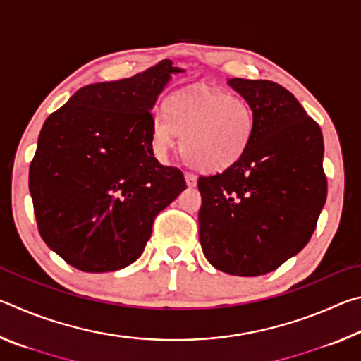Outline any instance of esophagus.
Masks as SVG:
<instances>
[{
  "label": "esophagus",
  "mask_w": 361,
  "mask_h": 361,
  "mask_svg": "<svg viewBox=\"0 0 361 361\" xmlns=\"http://www.w3.org/2000/svg\"><path fill=\"white\" fill-rule=\"evenodd\" d=\"M185 178H186V185H188L189 188H194L195 185H197V176H195L194 173L186 172V173H185Z\"/></svg>",
  "instance_id": "1"
}]
</instances>
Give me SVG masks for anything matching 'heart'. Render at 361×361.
Returning a JSON list of instances; mask_svg holds the SVG:
<instances>
[{"label":"heart","mask_w":361,"mask_h":361,"mask_svg":"<svg viewBox=\"0 0 361 361\" xmlns=\"http://www.w3.org/2000/svg\"><path fill=\"white\" fill-rule=\"evenodd\" d=\"M151 122V143L167 154L181 135V151L194 169L218 173L245 154L255 132V113L242 97L194 87L169 97Z\"/></svg>","instance_id":"obj_1"}]
</instances>
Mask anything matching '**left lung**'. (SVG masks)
Returning <instances> with one entry per match:
<instances>
[{
    "label": "left lung",
    "instance_id": "obj_1",
    "mask_svg": "<svg viewBox=\"0 0 361 361\" xmlns=\"http://www.w3.org/2000/svg\"><path fill=\"white\" fill-rule=\"evenodd\" d=\"M228 84L255 113L252 143L223 173L200 176L199 239L231 276L276 271L312 237L326 200L323 135L295 95L272 81Z\"/></svg>",
    "mask_w": 361,
    "mask_h": 361
}]
</instances>
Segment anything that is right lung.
Instances as JSON below:
<instances>
[{"mask_svg": "<svg viewBox=\"0 0 361 361\" xmlns=\"http://www.w3.org/2000/svg\"><path fill=\"white\" fill-rule=\"evenodd\" d=\"M185 70L162 60L121 81L84 85L46 119L30 166V194L46 245L84 272L132 264L152 221L186 189L159 164L151 122L157 97Z\"/></svg>", "mask_w": 361, "mask_h": 361, "instance_id": "right-lung-1", "label": "right lung"}]
</instances>
